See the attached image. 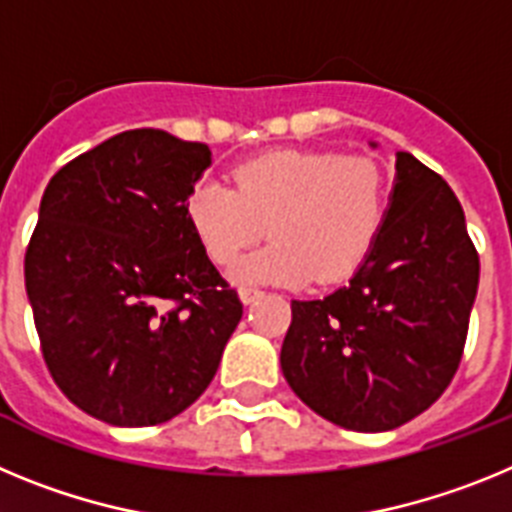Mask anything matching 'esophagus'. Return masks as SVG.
Returning a JSON list of instances; mask_svg holds the SVG:
<instances>
[{
    "label": "esophagus",
    "instance_id": "obj_1",
    "mask_svg": "<svg viewBox=\"0 0 512 512\" xmlns=\"http://www.w3.org/2000/svg\"><path fill=\"white\" fill-rule=\"evenodd\" d=\"M238 295H241V302H243V305H251V302H256V300H259V297L264 295V292H261V289L241 287V292H238Z\"/></svg>",
    "mask_w": 512,
    "mask_h": 512
}]
</instances>
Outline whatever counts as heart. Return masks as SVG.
<instances>
[{
  "instance_id": "heart-1",
  "label": "heart",
  "mask_w": 512,
  "mask_h": 512,
  "mask_svg": "<svg viewBox=\"0 0 512 512\" xmlns=\"http://www.w3.org/2000/svg\"><path fill=\"white\" fill-rule=\"evenodd\" d=\"M235 187L202 179L187 220L207 259L233 264L269 225L271 241L233 266L235 284H320L351 277L387 217L390 182L377 158L336 151L261 153L233 169Z\"/></svg>"
}]
</instances>
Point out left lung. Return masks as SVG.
I'll return each mask as SVG.
<instances>
[{
	"instance_id": "8db88e82",
	"label": "left lung",
	"mask_w": 512,
	"mask_h": 512,
	"mask_svg": "<svg viewBox=\"0 0 512 512\" xmlns=\"http://www.w3.org/2000/svg\"><path fill=\"white\" fill-rule=\"evenodd\" d=\"M395 169L369 256L333 295L292 300L279 356L295 395L348 431H392L431 408L459 369L477 297L456 194L413 153H397Z\"/></svg>"
}]
</instances>
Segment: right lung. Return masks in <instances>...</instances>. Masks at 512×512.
<instances>
[{
	"instance_id": "add662e5",
	"label": "right lung",
	"mask_w": 512,
	"mask_h": 512,
	"mask_svg": "<svg viewBox=\"0 0 512 512\" xmlns=\"http://www.w3.org/2000/svg\"><path fill=\"white\" fill-rule=\"evenodd\" d=\"M210 148L125 130L58 169L25 253L43 359L76 408L158 425L215 377L243 305L187 220Z\"/></svg>"
}]
</instances>
